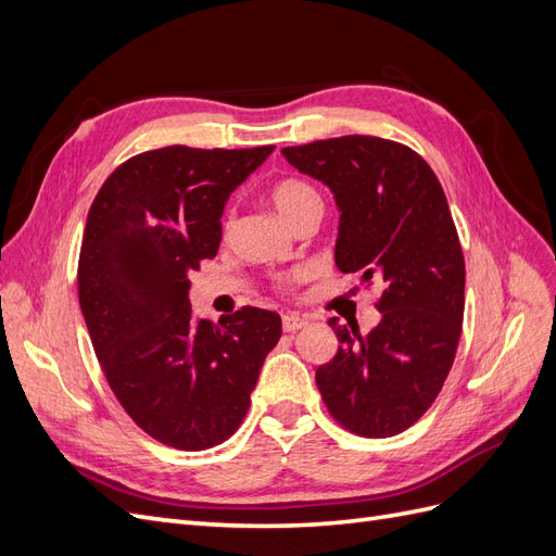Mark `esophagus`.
I'll return each mask as SVG.
<instances>
[{"mask_svg": "<svg viewBox=\"0 0 556 556\" xmlns=\"http://www.w3.org/2000/svg\"><path fill=\"white\" fill-rule=\"evenodd\" d=\"M304 327H308V319L306 317H299V315H285L282 317V329L288 331V333H294V331L304 329Z\"/></svg>", "mask_w": 556, "mask_h": 556, "instance_id": "1", "label": "esophagus"}]
</instances>
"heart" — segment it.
Listing matches in <instances>:
<instances>
[{
  "mask_svg": "<svg viewBox=\"0 0 556 556\" xmlns=\"http://www.w3.org/2000/svg\"><path fill=\"white\" fill-rule=\"evenodd\" d=\"M271 199L276 208L280 211V215L288 220L292 227L299 223V217L304 215L306 211H311L313 206H319V197L315 192V188L311 182L301 180V178H282L274 185L271 190ZM231 227V215L225 217V231H229ZM301 274H296L299 278Z\"/></svg>",
  "mask_w": 556,
  "mask_h": 556,
  "instance_id": "b5f03b06",
  "label": "heart"
}]
</instances>
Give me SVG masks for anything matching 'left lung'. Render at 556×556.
Masks as SVG:
<instances>
[{
    "label": "left lung",
    "instance_id": "1",
    "mask_svg": "<svg viewBox=\"0 0 556 556\" xmlns=\"http://www.w3.org/2000/svg\"><path fill=\"white\" fill-rule=\"evenodd\" d=\"M280 153L333 192L336 266L382 285L368 333L329 319L339 352L315 371L317 390L348 431L396 435L439 396L462 336L466 268L445 192L413 148L390 139L352 134Z\"/></svg>",
    "mask_w": 556,
    "mask_h": 556
}]
</instances>
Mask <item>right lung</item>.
I'll list each match as a JSON object with an SVG mask.
<instances>
[{
  "label": "right lung",
  "instance_id": "add662e5",
  "mask_svg": "<svg viewBox=\"0 0 556 556\" xmlns=\"http://www.w3.org/2000/svg\"><path fill=\"white\" fill-rule=\"evenodd\" d=\"M274 153L166 146L134 155L97 192L78 257L94 355L125 413L155 441L206 450L237 431L280 315L243 306L211 325L190 274L217 255L229 194Z\"/></svg>",
  "mask_w": 556,
  "mask_h": 556
}]
</instances>
